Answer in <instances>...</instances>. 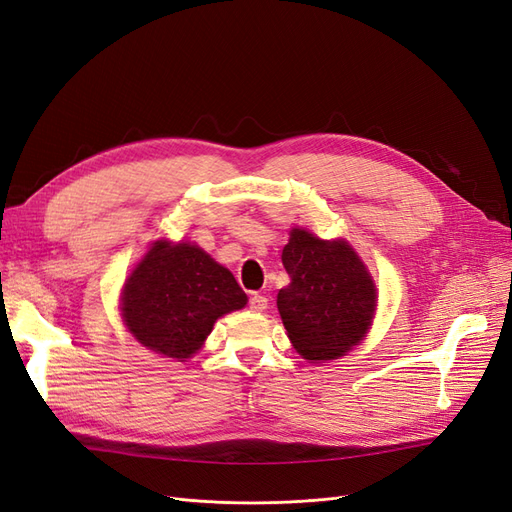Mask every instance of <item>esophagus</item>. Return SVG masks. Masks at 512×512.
Wrapping results in <instances>:
<instances>
[{
    "label": "esophagus",
    "mask_w": 512,
    "mask_h": 512,
    "mask_svg": "<svg viewBox=\"0 0 512 512\" xmlns=\"http://www.w3.org/2000/svg\"><path fill=\"white\" fill-rule=\"evenodd\" d=\"M250 309H252V312H265V309H267V297H265V294L254 292L252 297H250Z\"/></svg>",
    "instance_id": "obj_1"
}]
</instances>
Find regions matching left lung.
Wrapping results in <instances>:
<instances>
[{
    "instance_id": "left-lung-1",
    "label": "left lung",
    "mask_w": 512,
    "mask_h": 512,
    "mask_svg": "<svg viewBox=\"0 0 512 512\" xmlns=\"http://www.w3.org/2000/svg\"><path fill=\"white\" fill-rule=\"evenodd\" d=\"M282 262L290 284L277 292V309L303 359L331 361L359 344L376 312V286L352 247L294 228Z\"/></svg>"
}]
</instances>
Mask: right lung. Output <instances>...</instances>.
<instances>
[{"label": "right lung", "instance_id": "add662e5", "mask_svg": "<svg viewBox=\"0 0 512 512\" xmlns=\"http://www.w3.org/2000/svg\"><path fill=\"white\" fill-rule=\"evenodd\" d=\"M245 303L232 273L200 247L158 241L128 277L121 312L143 346L183 361L203 346L215 320Z\"/></svg>", "mask_w": 512, "mask_h": 512}]
</instances>
